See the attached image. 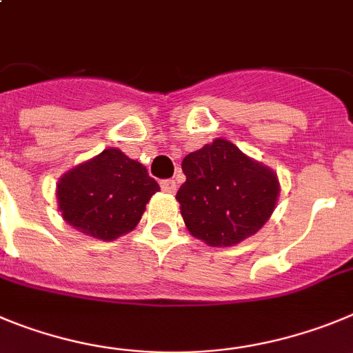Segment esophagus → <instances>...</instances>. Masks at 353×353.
<instances>
[{"mask_svg":"<svg viewBox=\"0 0 353 353\" xmlns=\"http://www.w3.org/2000/svg\"><path fill=\"white\" fill-rule=\"evenodd\" d=\"M160 186H161V190L167 193H176V190H177V184L174 179H163L160 183Z\"/></svg>","mask_w":353,"mask_h":353,"instance_id":"1","label":"esophagus"}]
</instances>
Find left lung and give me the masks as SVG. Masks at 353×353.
I'll list each match as a JSON object with an SVG mask.
<instances>
[{"label": "left lung", "mask_w": 353, "mask_h": 353, "mask_svg": "<svg viewBox=\"0 0 353 353\" xmlns=\"http://www.w3.org/2000/svg\"><path fill=\"white\" fill-rule=\"evenodd\" d=\"M186 181L177 192L193 237L209 246H234L265 225L279 195L278 176L225 139L183 160Z\"/></svg>", "instance_id": "1"}]
</instances>
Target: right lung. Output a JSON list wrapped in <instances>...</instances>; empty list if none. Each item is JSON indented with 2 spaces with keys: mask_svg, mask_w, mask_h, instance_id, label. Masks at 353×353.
Here are the masks:
<instances>
[{
  "mask_svg": "<svg viewBox=\"0 0 353 353\" xmlns=\"http://www.w3.org/2000/svg\"><path fill=\"white\" fill-rule=\"evenodd\" d=\"M158 190L144 165L110 148L68 170L56 196L66 223L85 236L114 241L137 227Z\"/></svg>",
  "mask_w": 353,
  "mask_h": 353,
  "instance_id": "1",
  "label": "right lung"
}]
</instances>
